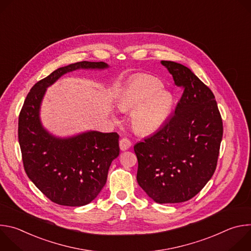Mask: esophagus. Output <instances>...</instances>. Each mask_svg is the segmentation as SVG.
Here are the masks:
<instances>
[{
  "instance_id": "esophagus-1",
  "label": "esophagus",
  "mask_w": 251,
  "mask_h": 251,
  "mask_svg": "<svg viewBox=\"0 0 251 251\" xmlns=\"http://www.w3.org/2000/svg\"><path fill=\"white\" fill-rule=\"evenodd\" d=\"M119 145H120V150L121 151H126L131 147V142L130 140H128L127 138H122L119 142Z\"/></svg>"
}]
</instances>
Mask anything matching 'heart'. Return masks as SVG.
Returning a JSON list of instances; mask_svg holds the SVG:
<instances>
[{
	"mask_svg": "<svg viewBox=\"0 0 251 251\" xmlns=\"http://www.w3.org/2000/svg\"><path fill=\"white\" fill-rule=\"evenodd\" d=\"M156 77L141 75L132 78L121 89L117 106L122 111L131 110L132 127L139 133L152 134L160 130L171 116L174 96L162 88Z\"/></svg>",
	"mask_w": 251,
	"mask_h": 251,
	"instance_id": "b5f03b06",
	"label": "heart"
}]
</instances>
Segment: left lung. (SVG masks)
<instances>
[{
  "label": "left lung",
  "instance_id": "8db88e82",
  "mask_svg": "<svg viewBox=\"0 0 251 251\" xmlns=\"http://www.w3.org/2000/svg\"><path fill=\"white\" fill-rule=\"evenodd\" d=\"M161 63L184 93L175 114L153 136L134 146L137 182L159 203L191 200L210 180L217 168L223 120L211 90L187 66Z\"/></svg>",
  "mask_w": 251,
  "mask_h": 251
}]
</instances>
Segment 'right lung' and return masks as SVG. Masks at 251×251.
I'll list each match as a JSON object with an SVG mask.
<instances>
[{"instance_id": "add662e5", "label": "right lung", "mask_w": 251, "mask_h": 251, "mask_svg": "<svg viewBox=\"0 0 251 251\" xmlns=\"http://www.w3.org/2000/svg\"><path fill=\"white\" fill-rule=\"evenodd\" d=\"M103 62L80 61L59 67L35 83L19 117V143L29 180L51 201L67 206L91 202L105 186L109 167L119 156V135L95 130L58 137L45 128L41 106L47 89L78 69L103 70Z\"/></svg>"}]
</instances>
